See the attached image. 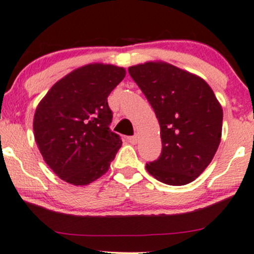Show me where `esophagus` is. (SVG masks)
<instances>
[{
	"mask_svg": "<svg viewBox=\"0 0 254 254\" xmlns=\"http://www.w3.org/2000/svg\"><path fill=\"white\" fill-rule=\"evenodd\" d=\"M128 142L132 143V145H135L137 142V136L136 135H133V136H128Z\"/></svg>",
	"mask_w": 254,
	"mask_h": 254,
	"instance_id": "34e87169",
	"label": "esophagus"
}]
</instances>
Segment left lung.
Masks as SVG:
<instances>
[{
	"label": "left lung",
	"mask_w": 254,
	"mask_h": 254,
	"mask_svg": "<svg viewBox=\"0 0 254 254\" xmlns=\"http://www.w3.org/2000/svg\"><path fill=\"white\" fill-rule=\"evenodd\" d=\"M128 71L160 124L161 154L146 164L147 171L172 186L190 184L220 143L223 108L213 90L201 77L166 62H146Z\"/></svg>",
	"instance_id": "8db88e82"
}]
</instances>
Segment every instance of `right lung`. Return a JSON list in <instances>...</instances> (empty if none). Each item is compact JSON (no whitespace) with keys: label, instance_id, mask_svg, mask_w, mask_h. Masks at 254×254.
<instances>
[{"label":"right lung","instance_id":"1","mask_svg":"<svg viewBox=\"0 0 254 254\" xmlns=\"http://www.w3.org/2000/svg\"><path fill=\"white\" fill-rule=\"evenodd\" d=\"M126 70L92 64L58 81L41 100L34 115V135L46 164L76 186L99 179L122 145L109 125L107 98Z\"/></svg>","mask_w":254,"mask_h":254}]
</instances>
